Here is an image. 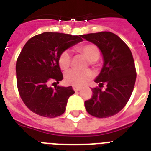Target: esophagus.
<instances>
[{
  "instance_id": "1",
  "label": "esophagus",
  "mask_w": 151,
  "mask_h": 151,
  "mask_svg": "<svg viewBox=\"0 0 151 151\" xmlns=\"http://www.w3.org/2000/svg\"><path fill=\"white\" fill-rule=\"evenodd\" d=\"M73 89L75 91V92H79L81 89V88L78 87V86H73Z\"/></svg>"
}]
</instances>
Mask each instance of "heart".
Here are the masks:
<instances>
[{"instance_id": "1", "label": "heart", "mask_w": 151, "mask_h": 151, "mask_svg": "<svg viewBox=\"0 0 151 151\" xmlns=\"http://www.w3.org/2000/svg\"><path fill=\"white\" fill-rule=\"evenodd\" d=\"M78 50L91 63L97 61L100 55L99 48L93 44H88L85 45L81 46ZM71 64V55L69 51H64L62 52L59 57V67L63 70H68ZM92 73L89 70H71L68 71L64 76V81L66 85H74V86H83L92 78Z\"/></svg>"}]
</instances>
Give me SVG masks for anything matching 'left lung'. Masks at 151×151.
<instances>
[{"label":"left lung","mask_w":151,"mask_h":151,"mask_svg":"<svg viewBox=\"0 0 151 151\" xmlns=\"http://www.w3.org/2000/svg\"><path fill=\"white\" fill-rule=\"evenodd\" d=\"M99 48L103 65L95 79L99 87L103 83L107 88H92V97L85 102L89 114L103 118L115 115L124 107L133 91L136 71L132 52L127 45L111 32H99L81 35Z\"/></svg>","instance_id":"1"}]
</instances>
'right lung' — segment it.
Wrapping results in <instances>:
<instances>
[{
    "mask_svg": "<svg viewBox=\"0 0 151 151\" xmlns=\"http://www.w3.org/2000/svg\"><path fill=\"white\" fill-rule=\"evenodd\" d=\"M82 41L81 35L45 32L27 41L16 62V80L20 97L25 105L37 114L56 117L65 112L69 97L74 93L72 86L55 88L63 73L59 65L62 52Z\"/></svg>",
    "mask_w": 151,
    "mask_h": 151,
    "instance_id": "1",
    "label": "right lung"
}]
</instances>
